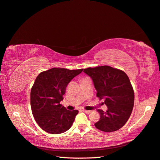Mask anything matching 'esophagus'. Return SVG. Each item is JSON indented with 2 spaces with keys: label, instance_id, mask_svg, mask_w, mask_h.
Wrapping results in <instances>:
<instances>
[{
  "label": "esophagus",
  "instance_id": "1",
  "mask_svg": "<svg viewBox=\"0 0 160 160\" xmlns=\"http://www.w3.org/2000/svg\"><path fill=\"white\" fill-rule=\"evenodd\" d=\"M82 111L86 114H89L91 112V111H88V110H85V109H83Z\"/></svg>",
  "mask_w": 160,
  "mask_h": 160
}]
</instances>
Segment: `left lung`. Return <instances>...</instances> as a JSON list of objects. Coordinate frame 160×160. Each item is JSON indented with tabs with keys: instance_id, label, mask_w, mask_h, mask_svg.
I'll list each match as a JSON object with an SVG mask.
<instances>
[{
	"instance_id": "1",
	"label": "left lung",
	"mask_w": 160,
	"mask_h": 160,
	"mask_svg": "<svg viewBox=\"0 0 160 160\" xmlns=\"http://www.w3.org/2000/svg\"><path fill=\"white\" fill-rule=\"evenodd\" d=\"M92 79L97 90V97L105 98L108 110H97L100 119L96 128L104 132L117 131L130 117L134 105V91L129 77L122 70L108 66L88 68L83 70Z\"/></svg>"
}]
</instances>
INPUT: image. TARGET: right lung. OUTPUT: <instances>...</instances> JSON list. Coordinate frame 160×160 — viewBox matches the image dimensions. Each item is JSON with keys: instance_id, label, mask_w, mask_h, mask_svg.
<instances>
[{"instance_id": "1", "label": "right lung", "mask_w": 160, "mask_h": 160, "mask_svg": "<svg viewBox=\"0 0 160 160\" xmlns=\"http://www.w3.org/2000/svg\"><path fill=\"white\" fill-rule=\"evenodd\" d=\"M82 72L53 68L36 78L31 90V107L36 122L45 131L60 134L71 127L78 111L67 110L60 101L67 85Z\"/></svg>"}]
</instances>
